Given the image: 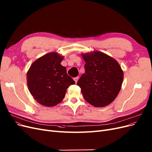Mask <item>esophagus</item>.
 I'll return each mask as SVG.
<instances>
[{"instance_id": "34e87169", "label": "esophagus", "mask_w": 152, "mask_h": 152, "mask_svg": "<svg viewBox=\"0 0 152 152\" xmlns=\"http://www.w3.org/2000/svg\"><path fill=\"white\" fill-rule=\"evenodd\" d=\"M79 77H75V78H73V80H74V81L75 82V83H77L78 80H79Z\"/></svg>"}]
</instances>
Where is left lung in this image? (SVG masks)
<instances>
[{
  "label": "left lung",
  "instance_id": "1",
  "mask_svg": "<svg viewBox=\"0 0 152 152\" xmlns=\"http://www.w3.org/2000/svg\"><path fill=\"white\" fill-rule=\"evenodd\" d=\"M86 62L85 73L77 82L86 102L95 107H103L116 98L124 79L119 63L102 52L82 54Z\"/></svg>",
  "mask_w": 152,
  "mask_h": 152
}]
</instances>
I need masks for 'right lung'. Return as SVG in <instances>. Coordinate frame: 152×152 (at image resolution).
I'll return each instance as SVG.
<instances>
[{"instance_id":"add662e5","label":"right lung","mask_w":152,"mask_h":152,"mask_svg":"<svg viewBox=\"0 0 152 152\" xmlns=\"http://www.w3.org/2000/svg\"><path fill=\"white\" fill-rule=\"evenodd\" d=\"M63 58L56 52L49 53L35 60L27 72L30 93L40 104L56 106L61 102L69 86L75 84L61 65Z\"/></svg>"}]
</instances>
